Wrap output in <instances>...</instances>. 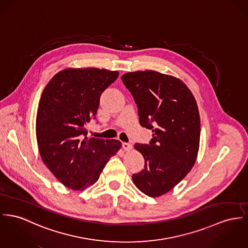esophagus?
<instances>
[{"label":"esophagus","instance_id":"1","mask_svg":"<svg viewBox=\"0 0 248 248\" xmlns=\"http://www.w3.org/2000/svg\"><path fill=\"white\" fill-rule=\"evenodd\" d=\"M122 148L125 149V150L129 151V150H131L132 149V144H130V143H122Z\"/></svg>","mask_w":248,"mask_h":248}]
</instances>
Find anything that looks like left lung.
<instances>
[{"label":"left lung","instance_id":"obj_1","mask_svg":"<svg viewBox=\"0 0 248 248\" xmlns=\"http://www.w3.org/2000/svg\"><path fill=\"white\" fill-rule=\"evenodd\" d=\"M121 80L137 105L140 125L153 132L149 145H134L145 159V168L133 174L132 181L145 195L160 197L196 163L200 139L198 104L187 85L170 75L134 71Z\"/></svg>","mask_w":248,"mask_h":248}]
</instances>
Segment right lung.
Segmentation results:
<instances>
[{
  "instance_id": "1",
  "label": "right lung",
  "mask_w": 248,
  "mask_h": 248,
  "mask_svg": "<svg viewBox=\"0 0 248 248\" xmlns=\"http://www.w3.org/2000/svg\"><path fill=\"white\" fill-rule=\"evenodd\" d=\"M118 75V71L93 67L66 68L42 92L35 121L38 150L43 163L67 188L83 190L93 185L121 148L118 140L86 136L101 93Z\"/></svg>"
}]
</instances>
